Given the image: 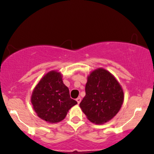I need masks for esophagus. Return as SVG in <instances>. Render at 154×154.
<instances>
[{"label":"esophagus","mask_w":154,"mask_h":154,"mask_svg":"<svg viewBox=\"0 0 154 154\" xmlns=\"http://www.w3.org/2000/svg\"><path fill=\"white\" fill-rule=\"evenodd\" d=\"M76 101H77V103H79L81 102V98L80 97H78L77 98V99H76Z\"/></svg>","instance_id":"1"}]
</instances>
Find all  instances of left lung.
<instances>
[{"label":"left lung","mask_w":154,"mask_h":154,"mask_svg":"<svg viewBox=\"0 0 154 154\" xmlns=\"http://www.w3.org/2000/svg\"><path fill=\"white\" fill-rule=\"evenodd\" d=\"M85 91L79 106L87 118L95 124H103L111 120L123 103L121 86L104 69H96L90 74Z\"/></svg>","instance_id":"1"}]
</instances>
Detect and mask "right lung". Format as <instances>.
Segmentation results:
<instances>
[{"label":"right lung","mask_w":154,"mask_h":154,"mask_svg":"<svg viewBox=\"0 0 154 154\" xmlns=\"http://www.w3.org/2000/svg\"><path fill=\"white\" fill-rule=\"evenodd\" d=\"M31 101L38 116L51 123L63 120L69 109L77 103L70 98L62 75L56 71L49 72L41 79L33 91Z\"/></svg>","instance_id":"obj_1"}]
</instances>
